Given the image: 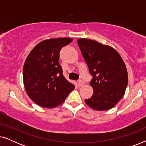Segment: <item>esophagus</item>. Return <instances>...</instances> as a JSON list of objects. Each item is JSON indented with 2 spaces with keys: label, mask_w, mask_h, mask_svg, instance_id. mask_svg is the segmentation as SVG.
Instances as JSON below:
<instances>
[{
  "label": "esophagus",
  "mask_w": 146,
  "mask_h": 146,
  "mask_svg": "<svg viewBox=\"0 0 146 146\" xmlns=\"http://www.w3.org/2000/svg\"><path fill=\"white\" fill-rule=\"evenodd\" d=\"M84 84V82L82 80H79L78 82V87H80L82 86Z\"/></svg>",
  "instance_id": "1"
}]
</instances>
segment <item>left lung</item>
I'll list each match as a JSON object with an SVG mask.
<instances>
[{"label": "left lung", "mask_w": 146, "mask_h": 146, "mask_svg": "<svg viewBox=\"0 0 146 146\" xmlns=\"http://www.w3.org/2000/svg\"><path fill=\"white\" fill-rule=\"evenodd\" d=\"M78 44L92 76L94 94L86 104L98 111L112 108L124 95L127 72L120 55L112 47L95 40L80 38Z\"/></svg>", "instance_id": "8db88e82"}]
</instances>
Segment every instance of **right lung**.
<instances>
[{"label": "right lung", "mask_w": 146, "mask_h": 146, "mask_svg": "<svg viewBox=\"0 0 146 146\" xmlns=\"http://www.w3.org/2000/svg\"><path fill=\"white\" fill-rule=\"evenodd\" d=\"M73 39L58 38L38 44L26 59L23 67L24 85L27 94L40 106L53 108L64 102L74 85L62 74L60 52Z\"/></svg>", "instance_id": "obj_1"}]
</instances>
